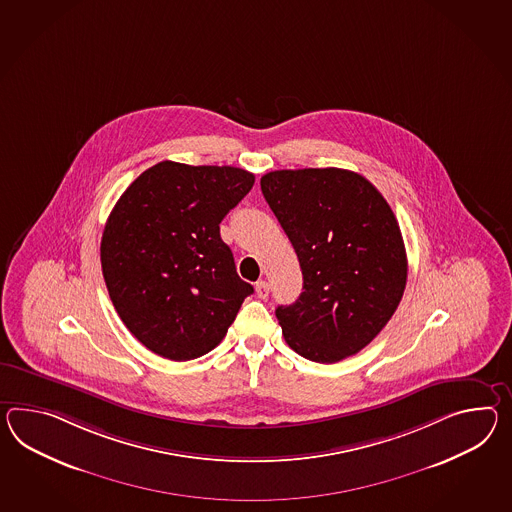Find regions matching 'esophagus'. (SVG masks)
I'll return each mask as SVG.
<instances>
[{"label":"esophagus","instance_id":"esophagus-1","mask_svg":"<svg viewBox=\"0 0 512 512\" xmlns=\"http://www.w3.org/2000/svg\"><path fill=\"white\" fill-rule=\"evenodd\" d=\"M255 292H257V296H259L261 300H266V298H268V294H270V285H268L266 281H257V285H255Z\"/></svg>","mask_w":512,"mask_h":512}]
</instances>
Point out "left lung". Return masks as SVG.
<instances>
[{"label":"left lung","instance_id":"8db88e82","mask_svg":"<svg viewBox=\"0 0 512 512\" xmlns=\"http://www.w3.org/2000/svg\"><path fill=\"white\" fill-rule=\"evenodd\" d=\"M261 190L300 261L303 292L275 316L288 346L338 362L374 340L398 309L407 255L381 192L340 168L275 170Z\"/></svg>","mask_w":512,"mask_h":512}]
</instances>
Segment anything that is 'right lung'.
<instances>
[{
    "instance_id": "1",
    "label": "right lung",
    "mask_w": 512,
    "mask_h": 512,
    "mask_svg": "<svg viewBox=\"0 0 512 512\" xmlns=\"http://www.w3.org/2000/svg\"><path fill=\"white\" fill-rule=\"evenodd\" d=\"M255 183L235 166L163 161L116 201L101 237L114 309L138 342L170 361L209 353L253 294L220 222Z\"/></svg>"
}]
</instances>
